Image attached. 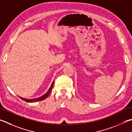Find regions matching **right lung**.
<instances>
[{
    "label": "right lung",
    "instance_id": "right-lung-1",
    "mask_svg": "<svg viewBox=\"0 0 132 132\" xmlns=\"http://www.w3.org/2000/svg\"><path fill=\"white\" fill-rule=\"evenodd\" d=\"M54 81L52 83V84L51 85V87L49 89V90H48V92L45 93V95H43L42 96L40 97H38V98H36V99H25V98H23L22 97H20L21 99L24 100V101L28 102V103H33V102H38V101H41V100H44L45 99H46V98L48 96V95L50 94V93L51 92V90H52V87H53V85H54Z\"/></svg>",
    "mask_w": 132,
    "mask_h": 132
}]
</instances>
